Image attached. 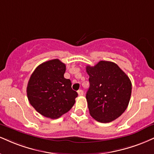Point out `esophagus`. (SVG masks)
<instances>
[{
    "instance_id": "1",
    "label": "esophagus",
    "mask_w": 154,
    "mask_h": 154,
    "mask_svg": "<svg viewBox=\"0 0 154 154\" xmlns=\"http://www.w3.org/2000/svg\"><path fill=\"white\" fill-rule=\"evenodd\" d=\"M77 92H78V95L79 96H82V95H83V94H84V92H83V90H78Z\"/></svg>"
}]
</instances>
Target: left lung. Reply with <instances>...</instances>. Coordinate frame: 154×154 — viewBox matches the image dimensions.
Returning <instances> with one entry per match:
<instances>
[{"mask_svg": "<svg viewBox=\"0 0 154 154\" xmlns=\"http://www.w3.org/2000/svg\"><path fill=\"white\" fill-rule=\"evenodd\" d=\"M90 88L86 94L89 111L94 119L110 123L126 110L132 84L126 74L116 63L100 61L87 66Z\"/></svg>", "mask_w": 154, "mask_h": 154, "instance_id": "obj_1", "label": "left lung"}]
</instances>
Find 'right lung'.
I'll list each match as a JSON object with an SVG mask.
<instances>
[{"label": "right lung", "instance_id": "obj_1", "mask_svg": "<svg viewBox=\"0 0 154 154\" xmlns=\"http://www.w3.org/2000/svg\"><path fill=\"white\" fill-rule=\"evenodd\" d=\"M66 65L58 59L47 61L35 69L28 82L26 92L30 104L41 115L57 119L67 112L78 94L72 82L64 77Z\"/></svg>", "mask_w": 154, "mask_h": 154}]
</instances>
